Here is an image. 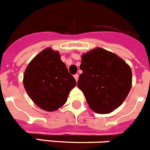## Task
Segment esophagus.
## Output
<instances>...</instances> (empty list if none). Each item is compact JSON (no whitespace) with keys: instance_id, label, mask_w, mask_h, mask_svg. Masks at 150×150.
<instances>
[{"instance_id":"1","label":"esophagus","mask_w":150,"mask_h":150,"mask_svg":"<svg viewBox=\"0 0 150 150\" xmlns=\"http://www.w3.org/2000/svg\"><path fill=\"white\" fill-rule=\"evenodd\" d=\"M74 78H75V81H78V80H79V75H78V74H76V75H74Z\"/></svg>"}]
</instances>
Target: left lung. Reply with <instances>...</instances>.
Returning <instances> with one entry per match:
<instances>
[{"label": "left lung", "instance_id": "1", "mask_svg": "<svg viewBox=\"0 0 150 150\" xmlns=\"http://www.w3.org/2000/svg\"><path fill=\"white\" fill-rule=\"evenodd\" d=\"M78 88L93 111L112 112L122 105L131 91L132 72L121 57L101 47L94 48L81 57Z\"/></svg>", "mask_w": 150, "mask_h": 150}]
</instances>
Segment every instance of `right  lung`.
<instances>
[{
	"mask_svg": "<svg viewBox=\"0 0 150 150\" xmlns=\"http://www.w3.org/2000/svg\"><path fill=\"white\" fill-rule=\"evenodd\" d=\"M23 85L28 97L38 107L53 112L66 103L76 81L61 60L59 51L47 47L27 66Z\"/></svg>",
	"mask_w": 150,
	"mask_h": 150,
	"instance_id": "1",
	"label": "right lung"
}]
</instances>
